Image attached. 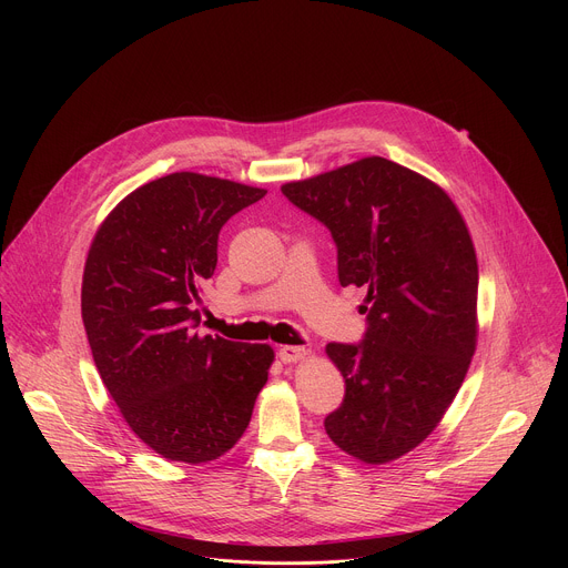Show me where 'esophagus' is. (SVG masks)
I'll return each mask as SVG.
<instances>
[{"label": "esophagus", "mask_w": 568, "mask_h": 568, "mask_svg": "<svg viewBox=\"0 0 568 568\" xmlns=\"http://www.w3.org/2000/svg\"><path fill=\"white\" fill-rule=\"evenodd\" d=\"M305 346H281V351H278V359L283 362V364H292V362H298V359H303L305 357Z\"/></svg>", "instance_id": "34e87169"}]
</instances>
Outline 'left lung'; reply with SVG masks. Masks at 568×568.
I'll list each match as a JSON object with an SVG mask.
<instances>
[{"label":"left lung","instance_id":"obj_1","mask_svg":"<svg viewBox=\"0 0 568 568\" xmlns=\"http://www.w3.org/2000/svg\"><path fill=\"white\" fill-rule=\"evenodd\" d=\"M281 191L331 231L342 287L366 290L362 342L326 346L346 379L326 434L364 463L393 460L434 432L474 355L467 226L443 189L384 156Z\"/></svg>","mask_w":568,"mask_h":568}]
</instances>
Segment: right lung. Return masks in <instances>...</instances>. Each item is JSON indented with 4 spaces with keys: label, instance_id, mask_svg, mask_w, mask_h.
Here are the masks:
<instances>
[{
    "label": "right lung",
    "instance_id": "1",
    "mask_svg": "<svg viewBox=\"0 0 568 568\" xmlns=\"http://www.w3.org/2000/svg\"><path fill=\"white\" fill-rule=\"evenodd\" d=\"M267 191L173 173L130 193L101 224L83 274V323L132 432L171 460L206 463L245 434L274 353L195 333L200 285L231 215Z\"/></svg>",
    "mask_w": 568,
    "mask_h": 568
}]
</instances>
